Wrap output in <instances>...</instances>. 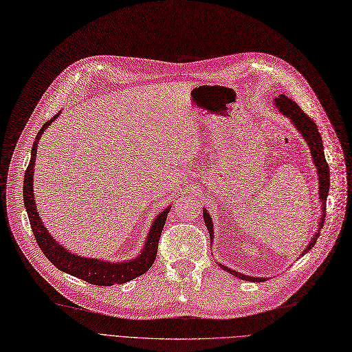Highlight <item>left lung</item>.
<instances>
[{
  "instance_id": "1",
  "label": "left lung",
  "mask_w": 352,
  "mask_h": 352,
  "mask_svg": "<svg viewBox=\"0 0 352 352\" xmlns=\"http://www.w3.org/2000/svg\"><path fill=\"white\" fill-rule=\"evenodd\" d=\"M274 104L276 106L278 111H280L283 115H285L287 118L292 119L293 125L296 126V129L300 132L301 137L305 138L306 144L309 145L310 148V153H311V159H313V163L314 166H316V170H318V179H319V199H320V221H319V228L316 230V233L313 234L311 240L309 241L307 248L305 249V252H302V254H305L306 252H309L314 243H316L318 237L320 236V228L323 227L324 224V215H326V198H328V193H329V166L328 163H326V159H324V153H323V142H322V137H320V132L316 126V124L313 122V120L301 111L300 106L292 100L289 98H287L285 94H280L278 96V99H274ZM204 221H205V226H207L208 232H210V237H211V241H212V237H214V226H212V220L211 217L208 214V211L204 208ZM221 266V268L232 274L237 278H240V280H245V281H263L265 278H254V276H249V275H245V274H240L237 271H233L227 268V266L218 263Z\"/></svg>"
}]
</instances>
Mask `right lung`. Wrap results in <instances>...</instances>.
Here are the masks:
<instances>
[{
    "instance_id": "add662e5",
    "label": "right lung",
    "mask_w": 352,
    "mask_h": 352,
    "mask_svg": "<svg viewBox=\"0 0 352 352\" xmlns=\"http://www.w3.org/2000/svg\"><path fill=\"white\" fill-rule=\"evenodd\" d=\"M60 113V112H59ZM56 113L52 119L41 128V131L36 135V140L32 147L30 162L28 166V170L24 173V184H23V198H24V207H26L29 221L33 230V234L36 241L43 252L45 256L55 265L58 270L67 272L72 276H77L80 280L90 283L93 285H113V284H124L134 278L147 272L157 256V248H159V240L162 236V230L164 227L166 218L170 207L163 210L159 215L154 218V221L150 227V232L147 234L144 248L140 252L135 259H129L125 262H107L100 261L98 258H84L78 256L76 253L68 252L65 248L60 246L58 241L47 232L45 224L42 223V218L36 208L34 195H33V167L36 163V153H38V142L43 134V131L50 126L54 120L59 116Z\"/></svg>"
}]
</instances>
